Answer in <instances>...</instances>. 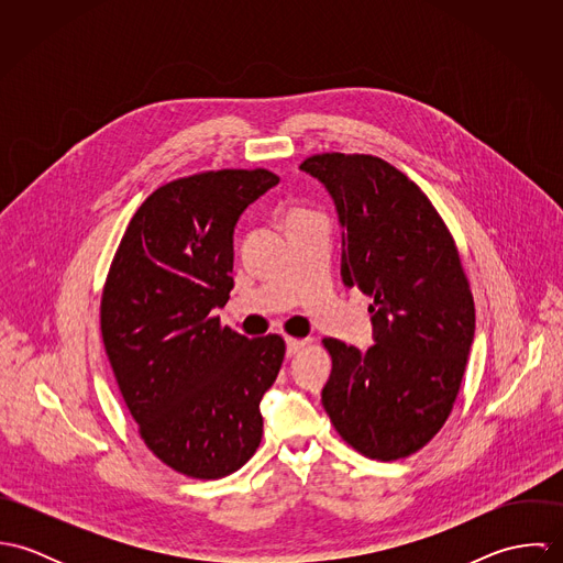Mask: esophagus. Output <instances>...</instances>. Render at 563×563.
<instances>
[{
	"instance_id": "esophagus-1",
	"label": "esophagus",
	"mask_w": 563,
	"mask_h": 563,
	"mask_svg": "<svg viewBox=\"0 0 563 563\" xmlns=\"http://www.w3.org/2000/svg\"><path fill=\"white\" fill-rule=\"evenodd\" d=\"M306 344H308V340H301V338H286V353H288V357L297 355Z\"/></svg>"
}]
</instances>
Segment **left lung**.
<instances>
[{
    "mask_svg": "<svg viewBox=\"0 0 563 563\" xmlns=\"http://www.w3.org/2000/svg\"><path fill=\"white\" fill-rule=\"evenodd\" d=\"M301 168L331 192L344 228L342 279L373 297L375 344L324 338L322 407L340 438L377 462L420 451L446 422L475 338V299L444 219L399 168L368 154H314Z\"/></svg>",
    "mask_w": 563,
    "mask_h": 563,
    "instance_id": "left-lung-1",
    "label": "left lung"
}]
</instances>
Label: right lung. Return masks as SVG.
<instances>
[{
    "label": "right lung",
    "mask_w": 563,
    "mask_h": 563,
    "mask_svg": "<svg viewBox=\"0 0 563 563\" xmlns=\"http://www.w3.org/2000/svg\"><path fill=\"white\" fill-rule=\"evenodd\" d=\"M277 181L268 168H221L164 184L132 217L103 284L99 324L121 397L147 449L184 477H228L262 440L260 401L286 342L249 340L214 310L234 288V225Z\"/></svg>",
    "instance_id": "add662e5"
}]
</instances>
